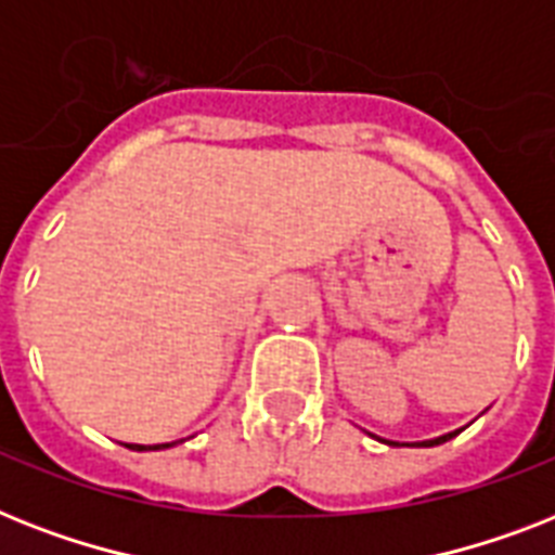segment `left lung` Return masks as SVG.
<instances>
[{"label":"left lung","mask_w":555,"mask_h":555,"mask_svg":"<svg viewBox=\"0 0 555 555\" xmlns=\"http://www.w3.org/2000/svg\"><path fill=\"white\" fill-rule=\"evenodd\" d=\"M461 429H455V433H447V436H438V438H433V441H418V444L415 447H436V444H444V441H450V438L453 436H459ZM384 444H392V447H398L396 441H384Z\"/></svg>","instance_id":"1"}]
</instances>
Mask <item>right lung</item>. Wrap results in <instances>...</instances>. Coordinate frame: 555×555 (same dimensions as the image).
Returning <instances> with one entry per match:
<instances>
[{
	"label": "right lung",
	"mask_w": 555,
	"mask_h": 555,
	"mask_svg": "<svg viewBox=\"0 0 555 555\" xmlns=\"http://www.w3.org/2000/svg\"><path fill=\"white\" fill-rule=\"evenodd\" d=\"M166 447H171V444H152V447H145V444H128V450H137V453H143V450H166Z\"/></svg>",
	"instance_id": "add662e5"
}]
</instances>
